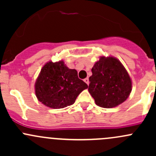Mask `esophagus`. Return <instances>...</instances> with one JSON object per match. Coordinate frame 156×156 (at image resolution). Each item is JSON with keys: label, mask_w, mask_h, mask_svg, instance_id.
Returning a JSON list of instances; mask_svg holds the SVG:
<instances>
[{"label": "esophagus", "mask_w": 156, "mask_h": 156, "mask_svg": "<svg viewBox=\"0 0 156 156\" xmlns=\"http://www.w3.org/2000/svg\"><path fill=\"white\" fill-rule=\"evenodd\" d=\"M84 82L86 83V84H87V85H88V84H89V78H84Z\"/></svg>", "instance_id": "esophagus-1"}]
</instances>
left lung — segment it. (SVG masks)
<instances>
[{
	"label": "left lung",
	"mask_w": 156,
	"mask_h": 156,
	"mask_svg": "<svg viewBox=\"0 0 156 156\" xmlns=\"http://www.w3.org/2000/svg\"><path fill=\"white\" fill-rule=\"evenodd\" d=\"M91 71L88 91L97 106L115 107L127 100L131 91V80L120 61L103 56Z\"/></svg>",
	"instance_id": "8db88e82"
}]
</instances>
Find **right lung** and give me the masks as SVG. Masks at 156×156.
<instances>
[{"instance_id":"obj_1","label":"right lung","mask_w":156,"mask_h":156,"mask_svg":"<svg viewBox=\"0 0 156 156\" xmlns=\"http://www.w3.org/2000/svg\"><path fill=\"white\" fill-rule=\"evenodd\" d=\"M87 84L78 77L75 69H69L63 61L49 62L44 66L35 83V94L44 105L62 108L72 105Z\"/></svg>"}]
</instances>
